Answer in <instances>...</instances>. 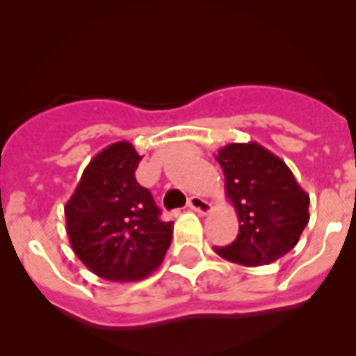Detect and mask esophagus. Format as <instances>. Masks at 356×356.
<instances>
[{"label":"esophagus","instance_id":"esophagus-1","mask_svg":"<svg viewBox=\"0 0 356 356\" xmlns=\"http://www.w3.org/2000/svg\"><path fill=\"white\" fill-rule=\"evenodd\" d=\"M187 207L191 210H194V212H200V213H209L210 210H212V205H210V201L203 200V197H200V196L188 197Z\"/></svg>","mask_w":356,"mask_h":356}]
</instances>
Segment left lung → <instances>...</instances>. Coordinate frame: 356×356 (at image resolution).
Masks as SVG:
<instances>
[{
    "instance_id": "obj_1",
    "label": "left lung",
    "mask_w": 356,
    "mask_h": 356,
    "mask_svg": "<svg viewBox=\"0 0 356 356\" xmlns=\"http://www.w3.org/2000/svg\"><path fill=\"white\" fill-rule=\"evenodd\" d=\"M216 160L225 172L226 196L238 217V235L216 253L238 266L257 267L284 257L308 225L305 193L287 163L257 143L228 144Z\"/></svg>"
}]
</instances>
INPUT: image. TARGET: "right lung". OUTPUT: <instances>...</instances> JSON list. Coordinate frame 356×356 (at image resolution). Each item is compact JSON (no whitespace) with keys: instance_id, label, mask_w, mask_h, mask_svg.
Segmentation results:
<instances>
[{"instance_id":"add662e5","label":"right lung","mask_w":356,"mask_h":356,"mask_svg":"<svg viewBox=\"0 0 356 356\" xmlns=\"http://www.w3.org/2000/svg\"><path fill=\"white\" fill-rule=\"evenodd\" d=\"M143 156L127 140L110 144L85 168L65 203V228L78 259L110 282H137L162 264L172 221L135 180Z\"/></svg>"}]
</instances>
